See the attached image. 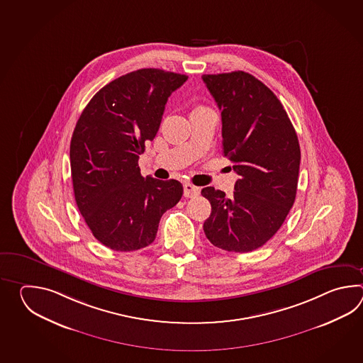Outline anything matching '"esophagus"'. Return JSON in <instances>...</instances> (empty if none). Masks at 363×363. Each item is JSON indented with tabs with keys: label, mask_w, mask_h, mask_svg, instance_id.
<instances>
[{
	"label": "esophagus",
	"mask_w": 363,
	"mask_h": 363,
	"mask_svg": "<svg viewBox=\"0 0 363 363\" xmlns=\"http://www.w3.org/2000/svg\"><path fill=\"white\" fill-rule=\"evenodd\" d=\"M201 189L196 185L189 184V183H185L184 184V197L186 199H193V197H197L200 194Z\"/></svg>",
	"instance_id": "1"
}]
</instances>
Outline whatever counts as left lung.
I'll return each instance as SVG.
<instances>
[{
    "instance_id": "obj_1",
    "label": "left lung",
    "mask_w": 363,
    "mask_h": 363,
    "mask_svg": "<svg viewBox=\"0 0 363 363\" xmlns=\"http://www.w3.org/2000/svg\"><path fill=\"white\" fill-rule=\"evenodd\" d=\"M202 80L222 111L223 155L239 175L231 197L214 186L201 191L211 203L203 232L214 247L247 253L278 232L294 206L300 144L281 102L257 77L233 71Z\"/></svg>"
}]
</instances>
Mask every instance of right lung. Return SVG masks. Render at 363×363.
I'll use <instances>...</instances> for the list:
<instances>
[{"label": "right lung", "instance_id": "obj_1", "mask_svg": "<svg viewBox=\"0 0 363 363\" xmlns=\"http://www.w3.org/2000/svg\"><path fill=\"white\" fill-rule=\"evenodd\" d=\"M188 77L141 69L101 88L85 106L69 144L77 208L93 236L116 252L152 244L163 213L183 194L178 180L140 174L139 157L155 139L171 93Z\"/></svg>", "mask_w": 363, "mask_h": 363}]
</instances>
